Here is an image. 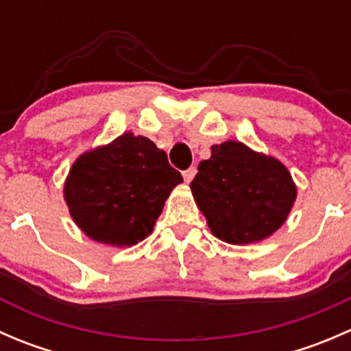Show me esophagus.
I'll use <instances>...</instances> for the list:
<instances>
[{"label":"esophagus","mask_w":351,"mask_h":351,"mask_svg":"<svg viewBox=\"0 0 351 351\" xmlns=\"http://www.w3.org/2000/svg\"><path fill=\"white\" fill-rule=\"evenodd\" d=\"M195 173H197L195 166H190L189 169H185V171H183V178H185V182H186V183L192 182L193 176H195Z\"/></svg>","instance_id":"esophagus-1"}]
</instances>
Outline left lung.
Listing matches in <instances>:
<instances>
[{
  "label": "left lung",
  "instance_id": "8db88e82",
  "mask_svg": "<svg viewBox=\"0 0 351 351\" xmlns=\"http://www.w3.org/2000/svg\"><path fill=\"white\" fill-rule=\"evenodd\" d=\"M190 189L212 234L231 244L274 234L297 195L280 161L236 141L212 146V156L200 161Z\"/></svg>",
  "mask_w": 351,
  "mask_h": 351
}]
</instances>
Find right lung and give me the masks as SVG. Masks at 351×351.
<instances>
[{"label": "right lung", "instance_id": "right-lung-1", "mask_svg": "<svg viewBox=\"0 0 351 351\" xmlns=\"http://www.w3.org/2000/svg\"><path fill=\"white\" fill-rule=\"evenodd\" d=\"M182 182L165 151L127 132L76 159L64 198L84 234L112 246H132L153 231L165 200Z\"/></svg>", "mask_w": 351, "mask_h": 351}]
</instances>
